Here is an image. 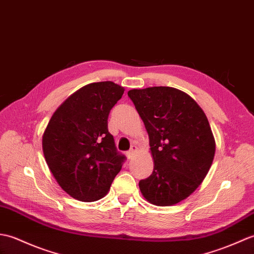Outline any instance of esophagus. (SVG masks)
<instances>
[{"mask_svg": "<svg viewBox=\"0 0 254 254\" xmlns=\"http://www.w3.org/2000/svg\"><path fill=\"white\" fill-rule=\"evenodd\" d=\"M136 152H137V146L136 145H132L131 149L127 152V156L129 157V159H131V157L134 155V153H136Z\"/></svg>", "mask_w": 254, "mask_h": 254, "instance_id": "1", "label": "esophagus"}]
</instances>
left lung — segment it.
Returning a JSON list of instances; mask_svg holds the SVG:
<instances>
[{
    "mask_svg": "<svg viewBox=\"0 0 254 254\" xmlns=\"http://www.w3.org/2000/svg\"><path fill=\"white\" fill-rule=\"evenodd\" d=\"M128 97L148 131L153 173L139 182L142 195L159 206L176 204L193 192L210 171L215 140L195 101L172 87L132 89Z\"/></svg>",
    "mask_w": 254,
    "mask_h": 254,
    "instance_id": "left-lung-1",
    "label": "left lung"
}]
</instances>
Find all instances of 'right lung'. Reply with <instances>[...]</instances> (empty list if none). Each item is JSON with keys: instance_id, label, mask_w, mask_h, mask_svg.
I'll list each match as a JSON object with an SVG mask.
<instances>
[{"instance_id": "add662e5", "label": "right lung", "mask_w": 254, "mask_h": 254, "mask_svg": "<svg viewBox=\"0 0 254 254\" xmlns=\"http://www.w3.org/2000/svg\"><path fill=\"white\" fill-rule=\"evenodd\" d=\"M125 91L112 81L89 83L55 111L42 137L47 164L65 192L83 202L109 192L126 157L109 132V114Z\"/></svg>"}]
</instances>
